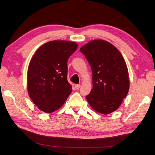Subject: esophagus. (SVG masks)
Wrapping results in <instances>:
<instances>
[{"label": "esophagus", "instance_id": "34e87169", "mask_svg": "<svg viewBox=\"0 0 155 155\" xmlns=\"http://www.w3.org/2000/svg\"><path fill=\"white\" fill-rule=\"evenodd\" d=\"M74 87L76 88H77V89H78V88H80V87H81V84H75Z\"/></svg>", "mask_w": 155, "mask_h": 155}]
</instances>
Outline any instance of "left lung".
Masks as SVG:
<instances>
[{"label":"left lung","mask_w":155,"mask_h":155,"mask_svg":"<svg viewBox=\"0 0 155 155\" xmlns=\"http://www.w3.org/2000/svg\"><path fill=\"white\" fill-rule=\"evenodd\" d=\"M93 73V88L86 97L91 108L108 114L117 110L129 91V75L123 55L104 40H93L80 48Z\"/></svg>","instance_id":"obj_1"}]
</instances>
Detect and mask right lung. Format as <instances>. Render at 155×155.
<instances>
[{
	"label": "right lung",
	"mask_w": 155,
	"mask_h": 155,
	"mask_svg": "<svg viewBox=\"0 0 155 155\" xmlns=\"http://www.w3.org/2000/svg\"><path fill=\"white\" fill-rule=\"evenodd\" d=\"M77 43L52 41L39 47L29 62L27 90L41 110L51 113L59 109L72 92L67 81V61Z\"/></svg>",
	"instance_id": "right-lung-1"
}]
</instances>
